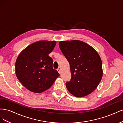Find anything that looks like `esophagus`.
<instances>
[{"label": "esophagus", "mask_w": 123, "mask_h": 123, "mask_svg": "<svg viewBox=\"0 0 123 123\" xmlns=\"http://www.w3.org/2000/svg\"><path fill=\"white\" fill-rule=\"evenodd\" d=\"M57 71L58 72V73L61 74V68L59 67V68L57 69Z\"/></svg>", "instance_id": "34e87169"}]
</instances>
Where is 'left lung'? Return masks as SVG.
Masks as SVG:
<instances>
[{
    "label": "left lung",
    "mask_w": 123,
    "mask_h": 123,
    "mask_svg": "<svg viewBox=\"0 0 123 123\" xmlns=\"http://www.w3.org/2000/svg\"><path fill=\"white\" fill-rule=\"evenodd\" d=\"M59 47L70 66L71 78L66 83L68 90L78 98L91 93L103 76L102 62L97 52L76 40L60 42Z\"/></svg>",
    "instance_id": "1"
}]
</instances>
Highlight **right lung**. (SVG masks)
I'll use <instances>...</instances> for the list:
<instances>
[{"mask_svg":"<svg viewBox=\"0 0 123 123\" xmlns=\"http://www.w3.org/2000/svg\"><path fill=\"white\" fill-rule=\"evenodd\" d=\"M56 43L55 41H39L28 46L18 55L16 75L29 90L35 93L46 91L59 76L53 68V59L49 56Z\"/></svg>","mask_w":123,"mask_h":123,"instance_id":"add662e5","label":"right lung"}]
</instances>
